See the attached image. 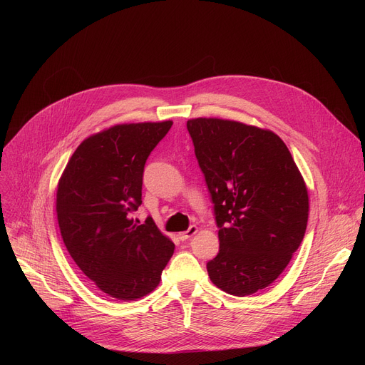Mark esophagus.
<instances>
[{
	"instance_id": "1",
	"label": "esophagus",
	"mask_w": 365,
	"mask_h": 365,
	"mask_svg": "<svg viewBox=\"0 0 365 365\" xmlns=\"http://www.w3.org/2000/svg\"><path fill=\"white\" fill-rule=\"evenodd\" d=\"M196 232H197V227H196V225H192V227H189V230H187V231L180 232V234H179V238H180L182 241H186L187 238L193 237Z\"/></svg>"
}]
</instances>
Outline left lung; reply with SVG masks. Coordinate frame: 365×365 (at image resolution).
Here are the masks:
<instances>
[{
	"label": "left lung",
	"instance_id": "8db88e82",
	"mask_svg": "<svg viewBox=\"0 0 365 365\" xmlns=\"http://www.w3.org/2000/svg\"><path fill=\"white\" fill-rule=\"evenodd\" d=\"M186 125L220 228L207 274L240 297L266 289L290 263L307 225V187L292 154L266 128L222 118Z\"/></svg>",
	"mask_w": 365,
	"mask_h": 365
}]
</instances>
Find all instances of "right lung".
<instances>
[{
  "instance_id": "right-lung-1",
  "label": "right lung",
  "mask_w": 365,
  "mask_h": 365,
  "mask_svg": "<svg viewBox=\"0 0 365 365\" xmlns=\"http://www.w3.org/2000/svg\"><path fill=\"white\" fill-rule=\"evenodd\" d=\"M173 121L117 124L85 138L58 183L56 214L66 250L82 273L108 296L128 302L151 293L175 244L141 205L144 165Z\"/></svg>"
}]
</instances>
